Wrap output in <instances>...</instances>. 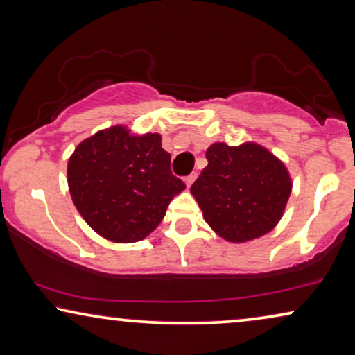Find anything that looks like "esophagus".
<instances>
[{
	"mask_svg": "<svg viewBox=\"0 0 355 355\" xmlns=\"http://www.w3.org/2000/svg\"><path fill=\"white\" fill-rule=\"evenodd\" d=\"M196 177H198L196 172H191V173H189V175L184 177V183H187V187H191L194 180H196Z\"/></svg>",
	"mask_w": 355,
	"mask_h": 355,
	"instance_id": "34e87169",
	"label": "esophagus"
}]
</instances>
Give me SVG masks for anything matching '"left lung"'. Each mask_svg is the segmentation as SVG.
Listing matches in <instances>:
<instances>
[{
	"mask_svg": "<svg viewBox=\"0 0 355 355\" xmlns=\"http://www.w3.org/2000/svg\"><path fill=\"white\" fill-rule=\"evenodd\" d=\"M206 157L209 164L191 184V194L214 232L232 243L270 232L291 193L283 162L254 143H216Z\"/></svg>",
	"mask_w": 355,
	"mask_h": 355,
	"instance_id": "left-lung-1",
	"label": "left lung"
}]
</instances>
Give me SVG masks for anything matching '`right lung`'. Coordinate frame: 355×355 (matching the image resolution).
I'll list each match as a JSON object with an SVG mask.
<instances>
[{
  "label": "right lung",
  "mask_w": 355,
  "mask_h": 355,
  "mask_svg": "<svg viewBox=\"0 0 355 355\" xmlns=\"http://www.w3.org/2000/svg\"><path fill=\"white\" fill-rule=\"evenodd\" d=\"M72 201L89 227L116 243L148 236L184 189L171 171L161 135L101 130L76 148L67 164Z\"/></svg>",
  "instance_id": "right-lung-1"
}]
</instances>
